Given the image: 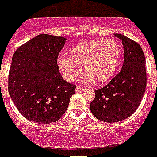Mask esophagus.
<instances>
[{
	"label": "esophagus",
	"mask_w": 157,
	"mask_h": 157,
	"mask_svg": "<svg viewBox=\"0 0 157 157\" xmlns=\"http://www.w3.org/2000/svg\"><path fill=\"white\" fill-rule=\"evenodd\" d=\"M85 90L83 88H81V87H79V86H76V93H81L82 91H84Z\"/></svg>",
	"instance_id": "obj_1"
}]
</instances>
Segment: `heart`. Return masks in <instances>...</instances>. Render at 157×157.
<instances>
[{
  "instance_id": "1",
  "label": "heart",
  "mask_w": 157,
  "mask_h": 157,
  "mask_svg": "<svg viewBox=\"0 0 157 157\" xmlns=\"http://www.w3.org/2000/svg\"><path fill=\"white\" fill-rule=\"evenodd\" d=\"M121 46L117 40H90L76 44L71 50V56H60L57 67L67 81L78 78L82 66L86 71L85 82H107L115 75L121 59Z\"/></svg>"
}]
</instances>
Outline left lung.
<instances>
[{
    "label": "left lung",
    "instance_id": "1",
    "mask_svg": "<svg viewBox=\"0 0 157 157\" xmlns=\"http://www.w3.org/2000/svg\"><path fill=\"white\" fill-rule=\"evenodd\" d=\"M124 60L119 73L107 86L94 90L95 97L90 109L100 121L114 123L126 119L137 110L147 86L146 59L139 44L119 33Z\"/></svg>",
    "mask_w": 157,
    "mask_h": 157
}]
</instances>
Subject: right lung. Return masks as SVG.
Returning <instances> with one entry per match:
<instances>
[{
	"instance_id": "add662e5",
	"label": "right lung",
	"mask_w": 157,
	"mask_h": 157,
	"mask_svg": "<svg viewBox=\"0 0 157 157\" xmlns=\"http://www.w3.org/2000/svg\"><path fill=\"white\" fill-rule=\"evenodd\" d=\"M66 40L39 34L20 46L12 57L9 94L20 113L33 123L57 121L75 94L76 86L64 81L57 67Z\"/></svg>"
}]
</instances>
